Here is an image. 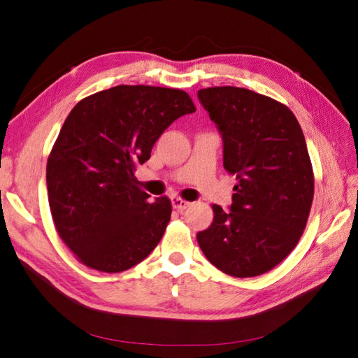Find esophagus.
<instances>
[{
  "mask_svg": "<svg viewBox=\"0 0 358 358\" xmlns=\"http://www.w3.org/2000/svg\"><path fill=\"white\" fill-rule=\"evenodd\" d=\"M172 206H173V209H177L178 212H183L189 206H191V203L183 200V199H180V196H172Z\"/></svg>",
  "mask_w": 358,
  "mask_h": 358,
  "instance_id": "1",
  "label": "esophagus"
}]
</instances>
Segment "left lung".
Here are the masks:
<instances>
[{
	"instance_id": "1",
	"label": "left lung",
	"mask_w": 358,
	"mask_h": 358,
	"mask_svg": "<svg viewBox=\"0 0 358 358\" xmlns=\"http://www.w3.org/2000/svg\"><path fill=\"white\" fill-rule=\"evenodd\" d=\"M223 138V166L235 175L232 204H214V222L196 240L227 275L255 277L275 268L299 243L314 199L305 135L285 104L249 89L199 90Z\"/></svg>"
}]
</instances>
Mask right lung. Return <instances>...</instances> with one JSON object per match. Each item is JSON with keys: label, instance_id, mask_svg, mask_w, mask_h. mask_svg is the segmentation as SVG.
Returning a JSON list of instances; mask_svg holds the SVG:
<instances>
[{"label": "right lung", "instance_id": "right-lung-1", "mask_svg": "<svg viewBox=\"0 0 358 358\" xmlns=\"http://www.w3.org/2000/svg\"><path fill=\"white\" fill-rule=\"evenodd\" d=\"M195 112L185 90L115 86L67 115L45 169L59 237L89 268L115 273L143 262L171 220L167 196L149 201L135 167L175 120Z\"/></svg>", "mask_w": 358, "mask_h": 358}]
</instances>
